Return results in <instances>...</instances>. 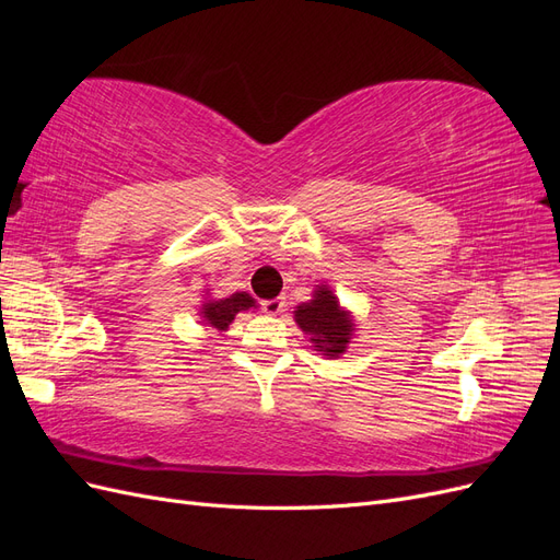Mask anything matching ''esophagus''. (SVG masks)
<instances>
[{"label": "esophagus", "instance_id": "34e87169", "mask_svg": "<svg viewBox=\"0 0 560 560\" xmlns=\"http://www.w3.org/2000/svg\"><path fill=\"white\" fill-rule=\"evenodd\" d=\"M261 311L266 315H280L284 311V299H268V301H261Z\"/></svg>", "mask_w": 560, "mask_h": 560}]
</instances>
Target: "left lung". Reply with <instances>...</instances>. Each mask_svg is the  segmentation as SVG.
<instances>
[{"label":"left lung","mask_w":560,"mask_h":560,"mask_svg":"<svg viewBox=\"0 0 560 560\" xmlns=\"http://www.w3.org/2000/svg\"><path fill=\"white\" fill-rule=\"evenodd\" d=\"M294 319L303 334L311 336L313 348L327 354L329 360L346 352L354 331L350 313L341 308V303L327 284H319L308 303L296 306Z\"/></svg>","instance_id":"8db88e82"}]
</instances>
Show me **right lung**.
I'll use <instances>...</instances> for the list:
<instances>
[{
	"instance_id": "1",
	"label": "right lung",
	"mask_w": 560,
	"mask_h": 560,
	"mask_svg": "<svg viewBox=\"0 0 560 560\" xmlns=\"http://www.w3.org/2000/svg\"><path fill=\"white\" fill-rule=\"evenodd\" d=\"M257 308V301H254L247 292H235L226 299H217V301H206L200 308V317L210 329L217 331H226L231 322L235 319V315Z\"/></svg>"
}]
</instances>
